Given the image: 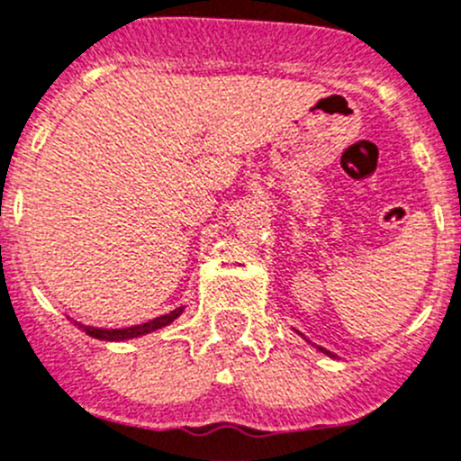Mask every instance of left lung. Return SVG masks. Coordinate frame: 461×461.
<instances>
[{
	"label": "left lung",
	"instance_id": "8db88e82",
	"mask_svg": "<svg viewBox=\"0 0 461 461\" xmlns=\"http://www.w3.org/2000/svg\"><path fill=\"white\" fill-rule=\"evenodd\" d=\"M319 350H321V353H326V355H330V357H332V353H330V350H326V348H321V346H319Z\"/></svg>",
	"mask_w": 461,
	"mask_h": 461
}]
</instances>
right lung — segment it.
<instances>
[{"mask_svg":"<svg viewBox=\"0 0 461 461\" xmlns=\"http://www.w3.org/2000/svg\"><path fill=\"white\" fill-rule=\"evenodd\" d=\"M183 310H185V308H176V310H172V312L162 314V317H156V319H151V321L140 323V326H131V328H92V326H83V323H78V321H74V323H77V326L81 328L83 332H87L90 337H95V339L124 341V339H133V337L149 335V332L160 330V328L169 326L174 319L181 317Z\"/></svg>","mask_w":461,"mask_h":461,"instance_id":"1","label":"right lung"}]
</instances>
